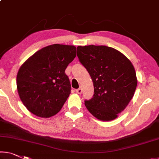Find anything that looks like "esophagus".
Here are the masks:
<instances>
[{
  "label": "esophagus",
  "instance_id": "esophagus-1",
  "mask_svg": "<svg viewBox=\"0 0 159 159\" xmlns=\"http://www.w3.org/2000/svg\"><path fill=\"white\" fill-rule=\"evenodd\" d=\"M82 92V88H78L77 89H76V92L77 94H81Z\"/></svg>",
  "mask_w": 159,
  "mask_h": 159
}]
</instances>
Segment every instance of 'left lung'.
<instances>
[{"label": "left lung", "mask_w": 159, "mask_h": 159, "mask_svg": "<svg viewBox=\"0 0 159 159\" xmlns=\"http://www.w3.org/2000/svg\"><path fill=\"white\" fill-rule=\"evenodd\" d=\"M77 57L94 84V95L84 104L102 121H111L124 110L135 92L137 79L131 61L104 45L78 46Z\"/></svg>", "instance_id": "left-lung-1"}]
</instances>
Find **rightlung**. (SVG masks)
<instances>
[{
    "label": "right lung",
    "instance_id": "obj_1",
    "mask_svg": "<svg viewBox=\"0 0 159 159\" xmlns=\"http://www.w3.org/2000/svg\"><path fill=\"white\" fill-rule=\"evenodd\" d=\"M76 55L75 46L54 44L38 50L22 65L17 89L31 113L48 118L60 111L71 91L65 71Z\"/></svg>",
    "mask_w": 159,
    "mask_h": 159
}]
</instances>
